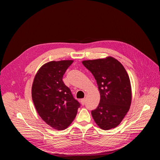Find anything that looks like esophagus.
I'll list each match as a JSON object with an SVG mask.
<instances>
[{"mask_svg": "<svg viewBox=\"0 0 160 160\" xmlns=\"http://www.w3.org/2000/svg\"><path fill=\"white\" fill-rule=\"evenodd\" d=\"M80 101H81V103L83 105H84L85 103V99H81Z\"/></svg>", "mask_w": 160, "mask_h": 160, "instance_id": "34e87169", "label": "esophagus"}]
</instances>
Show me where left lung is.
<instances>
[{
    "label": "left lung",
    "instance_id": "8db88e82",
    "mask_svg": "<svg viewBox=\"0 0 160 160\" xmlns=\"http://www.w3.org/2000/svg\"><path fill=\"white\" fill-rule=\"evenodd\" d=\"M82 63L94 76L100 93L98 107L91 111L95 122L103 130L116 128L132 103V87L126 70L112 57L85 60Z\"/></svg>",
    "mask_w": 160,
    "mask_h": 160
}]
</instances>
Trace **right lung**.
Masks as SVG:
<instances>
[{
  "label": "right lung",
  "mask_w": 160,
  "mask_h": 160,
  "mask_svg": "<svg viewBox=\"0 0 160 160\" xmlns=\"http://www.w3.org/2000/svg\"><path fill=\"white\" fill-rule=\"evenodd\" d=\"M72 60L50 61L38 70L32 85V99L38 114L52 128L63 130L76 117L79 103L62 81Z\"/></svg>",
  "instance_id": "1"
}]
</instances>
